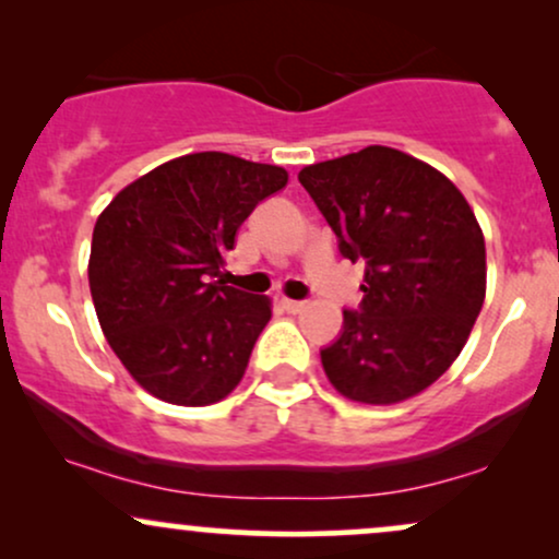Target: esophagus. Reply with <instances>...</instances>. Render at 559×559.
<instances>
[{"label":"esophagus","instance_id":"1","mask_svg":"<svg viewBox=\"0 0 559 559\" xmlns=\"http://www.w3.org/2000/svg\"><path fill=\"white\" fill-rule=\"evenodd\" d=\"M281 305H284L286 312H294V316L305 310V301H299V299H281Z\"/></svg>","mask_w":559,"mask_h":559}]
</instances>
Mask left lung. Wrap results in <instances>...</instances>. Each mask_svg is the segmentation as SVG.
<instances>
[{
  "label": "left lung",
  "mask_w": 559,
  "mask_h": 559,
  "mask_svg": "<svg viewBox=\"0 0 559 559\" xmlns=\"http://www.w3.org/2000/svg\"><path fill=\"white\" fill-rule=\"evenodd\" d=\"M299 183L362 262V301L320 349L329 381L365 404L420 394L463 352L486 297V243L471 204L431 165L391 146L299 170Z\"/></svg>",
  "instance_id": "left-lung-1"
}]
</instances>
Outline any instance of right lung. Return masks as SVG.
Segmentation results:
<instances>
[{
	"mask_svg": "<svg viewBox=\"0 0 559 559\" xmlns=\"http://www.w3.org/2000/svg\"><path fill=\"white\" fill-rule=\"evenodd\" d=\"M286 181L278 165L197 152L126 186L96 221V318L128 373L157 400L204 407L241 381L271 301L217 275L241 223Z\"/></svg>",
	"mask_w": 559,
	"mask_h": 559,
	"instance_id": "right-lung-1",
	"label": "right lung"
}]
</instances>
